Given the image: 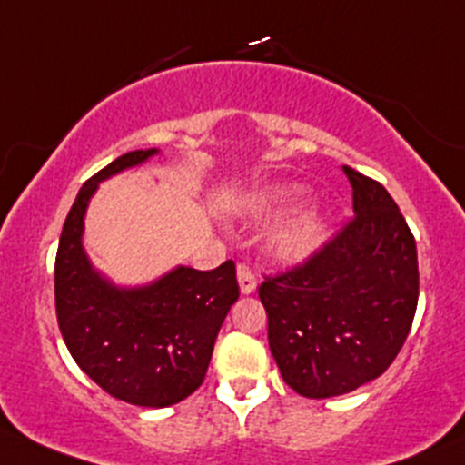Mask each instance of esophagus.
I'll return each instance as SVG.
<instances>
[{
    "mask_svg": "<svg viewBox=\"0 0 465 465\" xmlns=\"http://www.w3.org/2000/svg\"><path fill=\"white\" fill-rule=\"evenodd\" d=\"M238 276V287H241V294H253L256 292V276H253V270L249 265H238L236 270Z\"/></svg>",
    "mask_w": 465,
    "mask_h": 465,
    "instance_id": "esophagus-1",
    "label": "esophagus"
}]
</instances>
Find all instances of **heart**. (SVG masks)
I'll return each mask as SVG.
<instances>
[{"label": "heart", "instance_id": "1", "mask_svg": "<svg viewBox=\"0 0 465 465\" xmlns=\"http://www.w3.org/2000/svg\"><path fill=\"white\" fill-rule=\"evenodd\" d=\"M307 198V189L301 184H282L252 195L247 200V209L256 216H276L290 212L296 204ZM327 220L316 209H305L292 218H287L270 238V249L273 256L282 262H302L321 247L325 236Z\"/></svg>", "mask_w": 465, "mask_h": 465}]
</instances>
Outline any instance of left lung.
I'll use <instances>...</instances> for the list:
<instances>
[{
    "mask_svg": "<svg viewBox=\"0 0 465 465\" xmlns=\"http://www.w3.org/2000/svg\"><path fill=\"white\" fill-rule=\"evenodd\" d=\"M343 171L354 220L305 265L258 290L273 361L307 399L348 394L383 374L417 312L412 232L383 184Z\"/></svg>",
    "mask_w": 465,
    "mask_h": 465,
    "instance_id": "obj_1",
    "label": "left lung"
}]
</instances>
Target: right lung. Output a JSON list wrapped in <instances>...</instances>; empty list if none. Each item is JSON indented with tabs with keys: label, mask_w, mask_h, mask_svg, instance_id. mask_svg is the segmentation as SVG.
Returning a JSON list of instances; mask_svg holds the SVG:
<instances>
[{
	"label": "right lung",
	"mask_w": 465,
	"mask_h": 465,
	"mask_svg": "<svg viewBox=\"0 0 465 465\" xmlns=\"http://www.w3.org/2000/svg\"><path fill=\"white\" fill-rule=\"evenodd\" d=\"M155 155L160 149L129 151L86 180L55 258L57 322L68 351L104 392L140 408H169L200 388L238 301L232 261L209 272L175 265L143 285H120L93 265L84 220L97 187Z\"/></svg>",
	"instance_id": "obj_1"
}]
</instances>
